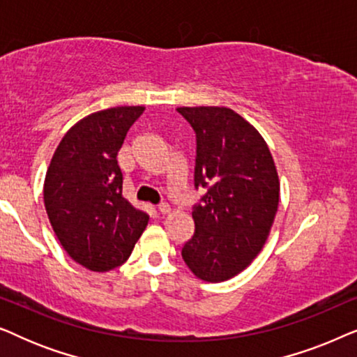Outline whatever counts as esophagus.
Masks as SVG:
<instances>
[{"label":"esophagus","instance_id":"obj_1","mask_svg":"<svg viewBox=\"0 0 357 357\" xmlns=\"http://www.w3.org/2000/svg\"><path fill=\"white\" fill-rule=\"evenodd\" d=\"M158 209H159V213H160V214H164V216H165V214H169V213H170V206H169V204H165V203L159 204Z\"/></svg>","mask_w":357,"mask_h":357}]
</instances>
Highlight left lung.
<instances>
[{
  "label": "left lung",
  "mask_w": 357,
  "mask_h": 357,
  "mask_svg": "<svg viewBox=\"0 0 357 357\" xmlns=\"http://www.w3.org/2000/svg\"><path fill=\"white\" fill-rule=\"evenodd\" d=\"M197 133L195 234L182 258L199 280L237 276L265 245L280 203V177L266 141L227 107H178Z\"/></svg>",
  "instance_id": "1"
}]
</instances>
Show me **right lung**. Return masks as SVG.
<instances>
[{
	"label": "right lung",
	"instance_id": "right-lung-1",
	"mask_svg": "<svg viewBox=\"0 0 357 357\" xmlns=\"http://www.w3.org/2000/svg\"><path fill=\"white\" fill-rule=\"evenodd\" d=\"M141 105L112 107L84 116L63 136L47 169L43 203L58 241L91 271L123 265L149 216L121 195L116 155Z\"/></svg>",
	"mask_w": 357,
	"mask_h": 357
}]
</instances>
